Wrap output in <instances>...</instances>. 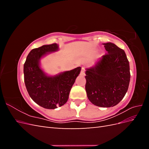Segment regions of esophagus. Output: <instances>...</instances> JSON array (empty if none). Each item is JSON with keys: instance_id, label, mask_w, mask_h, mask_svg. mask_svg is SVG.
I'll return each instance as SVG.
<instances>
[{"instance_id": "1", "label": "esophagus", "mask_w": 149, "mask_h": 149, "mask_svg": "<svg viewBox=\"0 0 149 149\" xmlns=\"http://www.w3.org/2000/svg\"><path fill=\"white\" fill-rule=\"evenodd\" d=\"M85 68H81V73H80V74L81 75V76H84V75H85Z\"/></svg>"}]
</instances>
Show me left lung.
<instances>
[{"label":"left lung","instance_id":"left-lung-1","mask_svg":"<svg viewBox=\"0 0 149 149\" xmlns=\"http://www.w3.org/2000/svg\"><path fill=\"white\" fill-rule=\"evenodd\" d=\"M102 44L107 53L95 65L86 69L85 89L94 105L110 107L118 104L127 91L130 67L123 49L111 42Z\"/></svg>","mask_w":149,"mask_h":149}]
</instances>
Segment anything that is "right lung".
Masks as SVG:
<instances>
[{
	"mask_svg": "<svg viewBox=\"0 0 149 149\" xmlns=\"http://www.w3.org/2000/svg\"><path fill=\"white\" fill-rule=\"evenodd\" d=\"M58 49L56 43L31 49L24 66V81L30 97L39 106L48 109H56L67 102L71 89L81 70L77 67L54 76L45 73L40 66V60Z\"/></svg>",
	"mask_w": 149,
	"mask_h": 149,
	"instance_id": "right-lung-1",
	"label": "right lung"
}]
</instances>
